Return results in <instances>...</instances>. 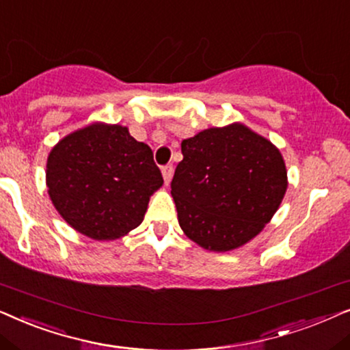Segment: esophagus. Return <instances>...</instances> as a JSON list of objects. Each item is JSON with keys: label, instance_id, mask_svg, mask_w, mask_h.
<instances>
[{"label": "esophagus", "instance_id": "1", "mask_svg": "<svg viewBox=\"0 0 350 350\" xmlns=\"http://www.w3.org/2000/svg\"><path fill=\"white\" fill-rule=\"evenodd\" d=\"M161 172H163V179H165V184L167 185L171 183L172 174H174V167H172V165H166V166H163Z\"/></svg>", "mask_w": 350, "mask_h": 350}]
</instances>
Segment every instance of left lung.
<instances>
[{
  "label": "left lung",
  "mask_w": 350,
  "mask_h": 350,
  "mask_svg": "<svg viewBox=\"0 0 350 350\" xmlns=\"http://www.w3.org/2000/svg\"><path fill=\"white\" fill-rule=\"evenodd\" d=\"M180 150L171 195L184 234L214 253L259 235L288 189L280 150L239 121L184 139Z\"/></svg>",
  "instance_id": "1"
}]
</instances>
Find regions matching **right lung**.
I'll return each mask as SVG.
<instances>
[{
    "mask_svg": "<svg viewBox=\"0 0 350 350\" xmlns=\"http://www.w3.org/2000/svg\"><path fill=\"white\" fill-rule=\"evenodd\" d=\"M51 202L72 229L92 240H116L144 221L163 185L152 148L126 126L94 121L51 148L46 163Z\"/></svg>",
    "mask_w": 350,
    "mask_h": 350,
    "instance_id": "add662e5",
    "label": "right lung"
}]
</instances>
